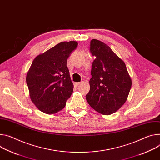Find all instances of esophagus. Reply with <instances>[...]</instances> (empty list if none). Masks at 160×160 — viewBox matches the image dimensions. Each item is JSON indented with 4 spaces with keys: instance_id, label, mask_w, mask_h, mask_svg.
Segmentation results:
<instances>
[{
    "instance_id": "esophagus-1",
    "label": "esophagus",
    "mask_w": 160,
    "mask_h": 160,
    "mask_svg": "<svg viewBox=\"0 0 160 160\" xmlns=\"http://www.w3.org/2000/svg\"><path fill=\"white\" fill-rule=\"evenodd\" d=\"M80 84H81V82H75V83H74V85H75V87H78Z\"/></svg>"
}]
</instances>
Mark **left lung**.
<instances>
[{
    "label": "left lung",
    "mask_w": 160,
    "mask_h": 160,
    "mask_svg": "<svg viewBox=\"0 0 160 160\" xmlns=\"http://www.w3.org/2000/svg\"><path fill=\"white\" fill-rule=\"evenodd\" d=\"M90 50L96 59L92 65L90 91L85 98L94 110L108 115L125 103L132 79L124 62L105 43L93 39Z\"/></svg>",
    "instance_id": "left-lung-1"
}]
</instances>
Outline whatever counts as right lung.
<instances>
[{
    "label": "right lung",
    "instance_id": "obj_1",
    "mask_svg": "<svg viewBox=\"0 0 160 160\" xmlns=\"http://www.w3.org/2000/svg\"><path fill=\"white\" fill-rule=\"evenodd\" d=\"M78 45L63 41L36 57L28 69L26 82L30 98L42 112L53 114L62 110L73 91L67 60Z\"/></svg>",
    "mask_w": 160,
    "mask_h": 160
}]
</instances>
